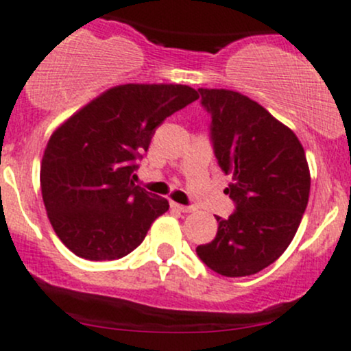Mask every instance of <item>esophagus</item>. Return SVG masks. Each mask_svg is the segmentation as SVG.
Returning <instances> with one entry per match:
<instances>
[{
	"label": "esophagus",
	"instance_id": "esophagus-1",
	"mask_svg": "<svg viewBox=\"0 0 351 351\" xmlns=\"http://www.w3.org/2000/svg\"><path fill=\"white\" fill-rule=\"evenodd\" d=\"M171 208H175V210L178 212H183V214H189V212L193 210V207H190V205H182V204H176V202H171Z\"/></svg>",
	"mask_w": 351,
	"mask_h": 351
}]
</instances>
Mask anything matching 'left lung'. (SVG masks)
<instances>
[{
  "label": "left lung",
  "mask_w": 351,
  "mask_h": 351,
  "mask_svg": "<svg viewBox=\"0 0 351 351\" xmlns=\"http://www.w3.org/2000/svg\"><path fill=\"white\" fill-rule=\"evenodd\" d=\"M198 93L210 115L219 166L232 175L224 193L236 208L228 219L215 215L217 234L197 246V254L224 277L258 274L287 250L306 212V153L289 127L238 91L200 88Z\"/></svg>",
  "instance_id": "left-lung-1"
}]
</instances>
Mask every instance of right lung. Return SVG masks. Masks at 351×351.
<instances>
[{"label":"right lung","mask_w":351,"mask_h":351,"mask_svg":"<svg viewBox=\"0 0 351 351\" xmlns=\"http://www.w3.org/2000/svg\"><path fill=\"white\" fill-rule=\"evenodd\" d=\"M198 98L183 84H122L67 119L49 139L40 186L49 221L66 247L91 261L119 260L169 208L132 182L166 117Z\"/></svg>","instance_id":"right-lung-1"}]
</instances>
